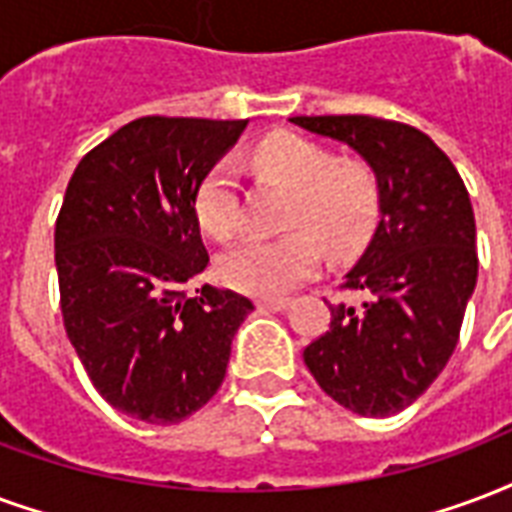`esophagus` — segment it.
Here are the masks:
<instances>
[{"label":"esophagus","instance_id":"1","mask_svg":"<svg viewBox=\"0 0 512 512\" xmlns=\"http://www.w3.org/2000/svg\"><path fill=\"white\" fill-rule=\"evenodd\" d=\"M255 304H257V309H271V312H282V309H287V306H290V301H287V298H257Z\"/></svg>","mask_w":512,"mask_h":512}]
</instances>
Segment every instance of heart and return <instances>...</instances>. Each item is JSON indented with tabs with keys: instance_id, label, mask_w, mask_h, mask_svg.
Segmentation results:
<instances>
[{
	"instance_id": "heart-1",
	"label": "heart",
	"mask_w": 512,
	"mask_h": 512,
	"mask_svg": "<svg viewBox=\"0 0 512 512\" xmlns=\"http://www.w3.org/2000/svg\"><path fill=\"white\" fill-rule=\"evenodd\" d=\"M255 165L293 192L290 227H309L331 252L342 255L369 236L380 187L361 162H333L323 146L298 135H271L255 151ZM200 227L227 241L241 227V189L233 160H219L195 195ZM314 235V236H315ZM313 236V237H314ZM306 230L279 238H246L219 260L227 285L249 295H279L301 285L320 263V244Z\"/></svg>"
}]
</instances>
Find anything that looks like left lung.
Wrapping results in <instances>:
<instances>
[{
	"label": "left lung",
	"mask_w": 512,
	"mask_h": 512,
	"mask_svg": "<svg viewBox=\"0 0 512 512\" xmlns=\"http://www.w3.org/2000/svg\"><path fill=\"white\" fill-rule=\"evenodd\" d=\"M350 146L380 187V222L344 287L361 304L331 306V328L304 363L333 401L369 418L396 415L437 380L456 350L478 282L475 214L437 143L374 116H293Z\"/></svg>",
	"instance_id": "1"
}]
</instances>
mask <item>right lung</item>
Instances as JSON below:
<instances>
[{"mask_svg":"<svg viewBox=\"0 0 512 512\" xmlns=\"http://www.w3.org/2000/svg\"><path fill=\"white\" fill-rule=\"evenodd\" d=\"M249 119L143 116L75 168L56 219L64 331L111 407L168 426L225 380L230 344L255 306L187 287L208 266L195 195Z\"/></svg>","mask_w":512,"mask_h":512,"instance_id":"add662e5","label":"right lung"}]
</instances>
